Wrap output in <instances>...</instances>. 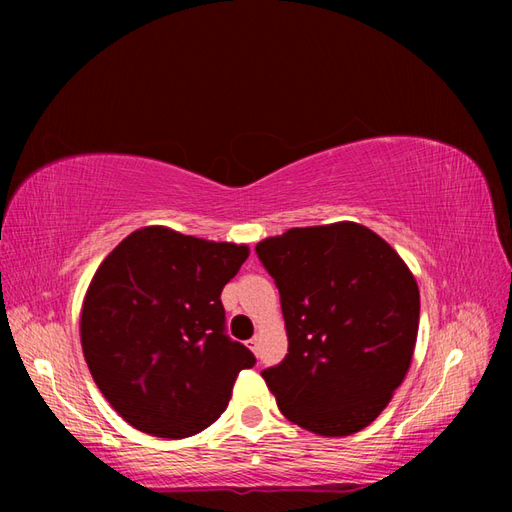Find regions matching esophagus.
<instances>
[{"instance_id": "1", "label": "esophagus", "mask_w": 512, "mask_h": 512, "mask_svg": "<svg viewBox=\"0 0 512 512\" xmlns=\"http://www.w3.org/2000/svg\"><path fill=\"white\" fill-rule=\"evenodd\" d=\"M248 347H250V350H253V354H257V350H259V341H257V336H253V339L248 341Z\"/></svg>"}]
</instances>
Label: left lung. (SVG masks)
Here are the masks:
<instances>
[{
	"instance_id": "obj_1",
	"label": "left lung",
	"mask_w": 512,
	"mask_h": 512,
	"mask_svg": "<svg viewBox=\"0 0 512 512\" xmlns=\"http://www.w3.org/2000/svg\"><path fill=\"white\" fill-rule=\"evenodd\" d=\"M255 250L288 332L286 358L262 372L281 413L328 438L365 429L411 365L420 321L411 270L354 222L290 228Z\"/></svg>"
}]
</instances>
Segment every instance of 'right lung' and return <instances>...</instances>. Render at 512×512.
Returning <instances> with one entry per match:
<instances>
[{
	"instance_id": "add662e5",
	"label": "right lung",
	"mask_w": 512,
	"mask_h": 512,
	"mask_svg": "<svg viewBox=\"0 0 512 512\" xmlns=\"http://www.w3.org/2000/svg\"><path fill=\"white\" fill-rule=\"evenodd\" d=\"M248 246L145 226L92 277L81 345L118 416L156 438H189L222 416L237 374L255 365L226 334L222 288Z\"/></svg>"
}]
</instances>
